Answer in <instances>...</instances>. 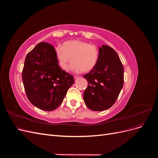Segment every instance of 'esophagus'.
<instances>
[{
    "label": "esophagus",
    "instance_id": "esophagus-1",
    "mask_svg": "<svg viewBox=\"0 0 158 158\" xmlns=\"http://www.w3.org/2000/svg\"><path fill=\"white\" fill-rule=\"evenodd\" d=\"M80 77H78V76H74V80H75V82L76 81H77V80Z\"/></svg>",
    "mask_w": 158,
    "mask_h": 158
}]
</instances>
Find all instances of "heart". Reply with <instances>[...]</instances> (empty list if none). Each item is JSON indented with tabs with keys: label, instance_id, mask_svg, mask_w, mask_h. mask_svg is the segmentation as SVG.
Returning <instances> with one entry per match:
<instances>
[{
	"label": "heart",
	"instance_id": "heart-1",
	"mask_svg": "<svg viewBox=\"0 0 158 158\" xmlns=\"http://www.w3.org/2000/svg\"><path fill=\"white\" fill-rule=\"evenodd\" d=\"M55 53L58 64L63 70H67L70 61L74 73H88L96 65L99 51L96 46L80 40H70L56 47Z\"/></svg>",
	"mask_w": 158,
	"mask_h": 158
}]
</instances>
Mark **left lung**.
Here are the masks:
<instances>
[{"instance_id":"1","label":"left lung","mask_w":158,"mask_h":158,"mask_svg":"<svg viewBox=\"0 0 158 158\" xmlns=\"http://www.w3.org/2000/svg\"><path fill=\"white\" fill-rule=\"evenodd\" d=\"M84 78L88 82L83 94L86 106L95 111L112 107L124 83V68L116 51L106 45L99 47L98 63Z\"/></svg>"}]
</instances>
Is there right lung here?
Masks as SVG:
<instances>
[{
  "label": "right lung",
  "mask_w": 158,
  "mask_h": 158,
  "mask_svg": "<svg viewBox=\"0 0 158 158\" xmlns=\"http://www.w3.org/2000/svg\"><path fill=\"white\" fill-rule=\"evenodd\" d=\"M55 48L49 44H38L26 57L22 81L30 102L41 110L53 111L63 102L74 77L58 64Z\"/></svg>",
  "instance_id": "obj_1"
}]
</instances>
